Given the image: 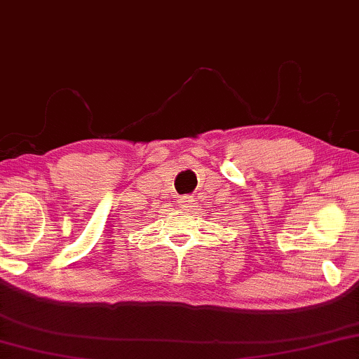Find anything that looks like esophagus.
<instances>
[{"mask_svg":"<svg viewBox=\"0 0 359 359\" xmlns=\"http://www.w3.org/2000/svg\"><path fill=\"white\" fill-rule=\"evenodd\" d=\"M178 203H180V206H181V208H183L184 211H189L191 206L194 205V197H192V196H183V197H180Z\"/></svg>","mask_w":359,"mask_h":359,"instance_id":"esophagus-1","label":"esophagus"}]
</instances>
